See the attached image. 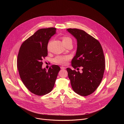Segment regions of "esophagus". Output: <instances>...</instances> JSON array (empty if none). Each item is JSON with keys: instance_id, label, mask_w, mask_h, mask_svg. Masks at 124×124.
Returning <instances> with one entry per match:
<instances>
[{"instance_id": "34e87169", "label": "esophagus", "mask_w": 124, "mask_h": 124, "mask_svg": "<svg viewBox=\"0 0 124 124\" xmlns=\"http://www.w3.org/2000/svg\"><path fill=\"white\" fill-rule=\"evenodd\" d=\"M60 68H61V69H62V70H64V69H66V68H65V67H60Z\"/></svg>"}]
</instances>
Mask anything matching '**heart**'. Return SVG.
<instances>
[{"label":"heart","mask_w":124,"mask_h":124,"mask_svg":"<svg viewBox=\"0 0 124 124\" xmlns=\"http://www.w3.org/2000/svg\"><path fill=\"white\" fill-rule=\"evenodd\" d=\"M62 42L64 45L65 46L66 44L70 43H72V40L71 38L67 37L64 36L62 38ZM70 59V56L68 55H58L56 56L53 61L54 62L57 64L61 65H66L68 62V61Z\"/></svg>","instance_id":"b5f03b06"}]
</instances>
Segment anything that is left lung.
Segmentation results:
<instances>
[{
    "mask_svg": "<svg viewBox=\"0 0 124 124\" xmlns=\"http://www.w3.org/2000/svg\"><path fill=\"white\" fill-rule=\"evenodd\" d=\"M67 30L77 40V50L72 61L74 69L82 67V73L67 68L73 90L81 96L93 93L100 84L104 72L105 59L100 42L82 30Z\"/></svg>",
    "mask_w": 124,
    "mask_h": 124,
    "instance_id": "left-lung-1",
    "label": "left lung"
}]
</instances>
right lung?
Segmentation results:
<instances>
[{
  "label": "right lung",
  "instance_id": "1",
  "mask_svg": "<svg viewBox=\"0 0 124 124\" xmlns=\"http://www.w3.org/2000/svg\"><path fill=\"white\" fill-rule=\"evenodd\" d=\"M54 27L42 28L23 42L17 55V67L20 78L32 93L42 96L50 92L60 70L52 65L48 71L42 69L43 58L47 56L48 41L56 33Z\"/></svg>",
  "mask_w": 124,
  "mask_h": 124
}]
</instances>
